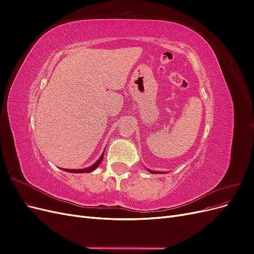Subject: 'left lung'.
Masks as SVG:
<instances>
[{"label": "left lung", "instance_id": "1", "mask_svg": "<svg viewBox=\"0 0 254 254\" xmlns=\"http://www.w3.org/2000/svg\"><path fill=\"white\" fill-rule=\"evenodd\" d=\"M147 171H148L149 173H152V174H165V172H159V171H150V170H148V168H147Z\"/></svg>", "mask_w": 254, "mask_h": 254}]
</instances>
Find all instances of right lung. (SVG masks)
Returning a JSON list of instances; mask_svg holds the SVG:
<instances>
[{
	"instance_id": "obj_1",
	"label": "right lung",
	"mask_w": 254,
	"mask_h": 254,
	"mask_svg": "<svg viewBox=\"0 0 254 254\" xmlns=\"http://www.w3.org/2000/svg\"><path fill=\"white\" fill-rule=\"evenodd\" d=\"M104 152H105V150H104ZM104 152L102 153V156L99 157V159L96 161V162L94 163V164H92L91 166H89V167H87V168H81V170H66V168H64V171H65V172H67V173H75V174H81V173H90V172H92V171H94L95 168H97V166L101 164V162H102V160H103V158H104Z\"/></svg>"
}]
</instances>
